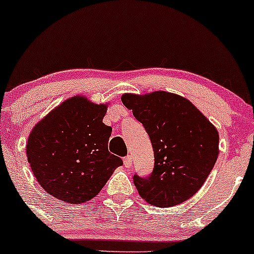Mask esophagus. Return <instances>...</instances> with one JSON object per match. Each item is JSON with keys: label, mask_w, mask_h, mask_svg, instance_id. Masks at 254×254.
Segmentation results:
<instances>
[{"label": "esophagus", "mask_w": 254, "mask_h": 254, "mask_svg": "<svg viewBox=\"0 0 254 254\" xmlns=\"http://www.w3.org/2000/svg\"><path fill=\"white\" fill-rule=\"evenodd\" d=\"M124 165L126 168L132 167V156H126V157L124 158Z\"/></svg>", "instance_id": "obj_1"}]
</instances>
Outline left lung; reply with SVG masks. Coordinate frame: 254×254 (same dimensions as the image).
Here are the masks:
<instances>
[{
	"instance_id": "1",
	"label": "left lung",
	"mask_w": 254,
	"mask_h": 254,
	"mask_svg": "<svg viewBox=\"0 0 254 254\" xmlns=\"http://www.w3.org/2000/svg\"><path fill=\"white\" fill-rule=\"evenodd\" d=\"M121 101L142 124L155 155V167L149 176H133L141 198L165 207L194 195L217 161L216 127L189 99L175 93H125Z\"/></svg>"
}]
</instances>
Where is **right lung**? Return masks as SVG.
<instances>
[{
    "instance_id": "obj_1",
    "label": "right lung",
    "mask_w": 254,
    "mask_h": 254,
    "mask_svg": "<svg viewBox=\"0 0 254 254\" xmlns=\"http://www.w3.org/2000/svg\"><path fill=\"white\" fill-rule=\"evenodd\" d=\"M107 104L67 99L31 130L27 161L39 185L60 200L80 204L101 192L122 159L108 151Z\"/></svg>"
}]
</instances>
